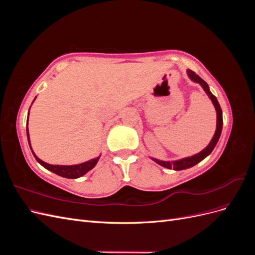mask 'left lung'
Returning <instances> with one entry per match:
<instances>
[{"mask_svg":"<svg viewBox=\"0 0 255 255\" xmlns=\"http://www.w3.org/2000/svg\"><path fill=\"white\" fill-rule=\"evenodd\" d=\"M187 74H188L189 79L191 81H194V82L199 83L200 85H201L202 88L206 92V95L208 96V98L212 100V102H213L215 109H216V113H217V127H216L215 134H214V137L212 138L211 142L208 143V145L206 146L205 149H203L201 152L198 153V154H195V155L189 156V157H185V158H182V159H179V160H173V161H164V160H159V159H156V158H152L158 165L163 166L165 168H168V169H173V170H184V169L190 168L192 166L197 165L199 161H201L202 159H204L207 155H210L212 151L214 150L215 145L217 144V142L219 140V137L221 135V130H222V123H223V121H222V111H221V107H220V105L217 101V99H216V97L211 92L210 87H208V85L206 84V82L200 78L199 75H197L194 71H191V70H187Z\"/></svg>","mask_w":255,"mask_h":255,"instance_id":"obj_1","label":"left lung"}]
</instances>
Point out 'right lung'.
I'll return each instance as SVG.
<instances>
[{
	"label": "right lung",
	"mask_w": 255,
	"mask_h": 255,
	"mask_svg": "<svg viewBox=\"0 0 255 255\" xmlns=\"http://www.w3.org/2000/svg\"><path fill=\"white\" fill-rule=\"evenodd\" d=\"M29 109H30V107H29ZM28 114H29V111H28ZM27 119H28V116H27ZM26 135H27V140H28L29 148H30V150H32L33 155L35 156V158H36V160L38 161V163H39L41 166H43L45 169H48V170L54 172V173L57 174V175H60V176H63V177H67V179H78V177L83 176L84 174H86L89 170H91V169L97 165L98 160L100 158V156H99V157H96V158H92V159H90L88 161H85V163L78 164V165H71V166L50 165V164L44 163L43 160H41L40 158H38L36 156V154L34 153L32 146H30L29 134H28V128H26Z\"/></svg>",
	"instance_id": "1"
}]
</instances>
